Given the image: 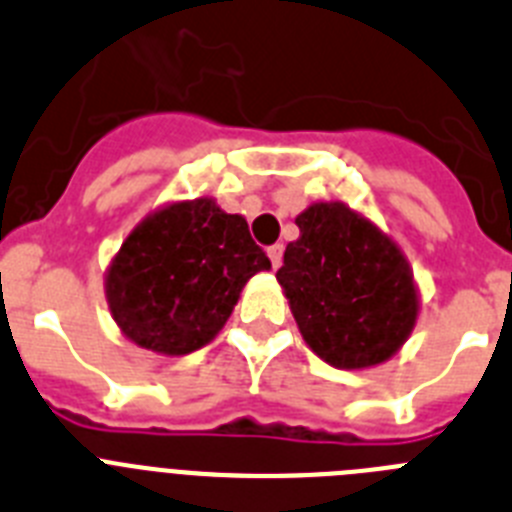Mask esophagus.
<instances>
[{
    "instance_id": "34e87169",
    "label": "esophagus",
    "mask_w": 512,
    "mask_h": 512,
    "mask_svg": "<svg viewBox=\"0 0 512 512\" xmlns=\"http://www.w3.org/2000/svg\"><path fill=\"white\" fill-rule=\"evenodd\" d=\"M268 257H270V262H273V268H281L283 244H273V247H268Z\"/></svg>"
}]
</instances>
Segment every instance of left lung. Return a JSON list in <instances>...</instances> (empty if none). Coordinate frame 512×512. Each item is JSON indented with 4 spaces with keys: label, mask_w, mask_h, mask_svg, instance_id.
<instances>
[{
    "label": "left lung",
    "mask_w": 512,
    "mask_h": 512,
    "mask_svg": "<svg viewBox=\"0 0 512 512\" xmlns=\"http://www.w3.org/2000/svg\"><path fill=\"white\" fill-rule=\"evenodd\" d=\"M296 226L275 278L306 345L335 368L389 361L417 319L415 281L397 244L345 203H314Z\"/></svg>",
    "instance_id": "obj_1"
}]
</instances>
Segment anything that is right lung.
<instances>
[{"instance_id":"right-lung-1","label":"right lung","mask_w":512,"mask_h":512,"mask_svg":"<svg viewBox=\"0 0 512 512\" xmlns=\"http://www.w3.org/2000/svg\"><path fill=\"white\" fill-rule=\"evenodd\" d=\"M268 268L242 216L195 198L151 213L128 234L105 293L128 340L185 355L216 337L244 283Z\"/></svg>"}]
</instances>
